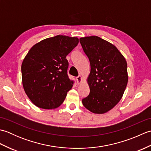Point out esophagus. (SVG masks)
<instances>
[{"label": "esophagus", "mask_w": 151, "mask_h": 151, "mask_svg": "<svg viewBox=\"0 0 151 151\" xmlns=\"http://www.w3.org/2000/svg\"><path fill=\"white\" fill-rule=\"evenodd\" d=\"M76 82H77V84L79 85V84H81L82 82V77L81 76H78L76 77Z\"/></svg>", "instance_id": "34e87169"}]
</instances>
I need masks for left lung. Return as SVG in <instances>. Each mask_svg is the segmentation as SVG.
I'll use <instances>...</instances> for the list:
<instances>
[{"mask_svg":"<svg viewBox=\"0 0 151 151\" xmlns=\"http://www.w3.org/2000/svg\"><path fill=\"white\" fill-rule=\"evenodd\" d=\"M80 43L90 62L87 78L90 92L82 99L84 106L102 114L120 101L127 86V63L114 45L98 36L81 37Z\"/></svg>","mask_w":151,"mask_h":151,"instance_id":"left-lung-1","label":"left lung"}]
</instances>
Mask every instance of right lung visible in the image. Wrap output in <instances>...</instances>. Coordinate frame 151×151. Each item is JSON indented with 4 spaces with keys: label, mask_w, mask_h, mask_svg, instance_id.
Returning a JSON list of instances; mask_svg holds the SVG:
<instances>
[{
    "label": "right lung",
    "mask_w": 151,
    "mask_h": 151,
    "mask_svg": "<svg viewBox=\"0 0 151 151\" xmlns=\"http://www.w3.org/2000/svg\"><path fill=\"white\" fill-rule=\"evenodd\" d=\"M78 38L62 35L35 44L21 65L22 83L28 97L37 107L49 110L63 103L73 85L67 76L66 56Z\"/></svg>",
    "instance_id": "add662e5"
}]
</instances>
